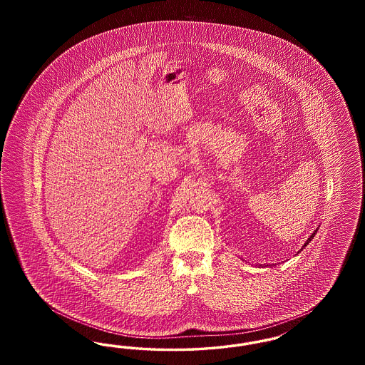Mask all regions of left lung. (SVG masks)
Listing matches in <instances>:
<instances>
[{
  "label": "left lung",
  "mask_w": 365,
  "mask_h": 365,
  "mask_svg": "<svg viewBox=\"0 0 365 365\" xmlns=\"http://www.w3.org/2000/svg\"><path fill=\"white\" fill-rule=\"evenodd\" d=\"M316 232H317V230H314V231H313V234H312V235H311V237H309V238H308V241H307V242L304 243V246H302V249H304V247H305V246H307V245H308V243H309V242H311V241H312L313 237H314V234H316ZM302 249H301V250H302Z\"/></svg>",
  "instance_id": "obj_1"
}]
</instances>
